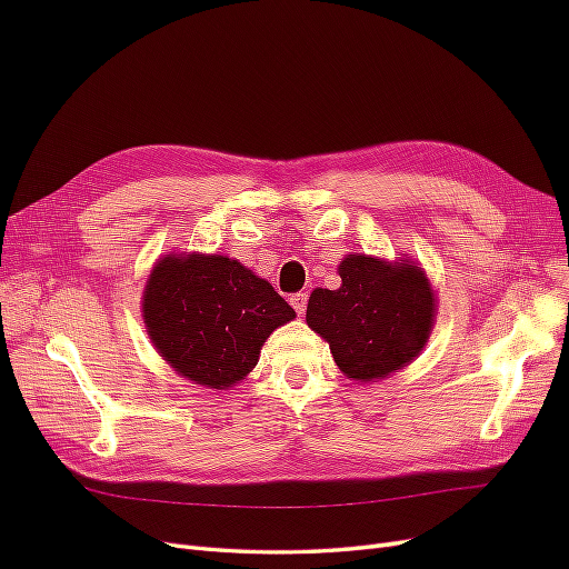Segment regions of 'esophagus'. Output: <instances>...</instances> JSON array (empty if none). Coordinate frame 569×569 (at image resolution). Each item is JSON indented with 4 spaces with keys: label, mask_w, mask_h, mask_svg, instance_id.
<instances>
[{
    "label": "esophagus",
    "mask_w": 569,
    "mask_h": 569,
    "mask_svg": "<svg viewBox=\"0 0 569 569\" xmlns=\"http://www.w3.org/2000/svg\"><path fill=\"white\" fill-rule=\"evenodd\" d=\"M289 303L295 306V311L301 316L303 311H306V303H308V295L306 291H297V295H291V299H289Z\"/></svg>",
    "instance_id": "esophagus-1"
}]
</instances>
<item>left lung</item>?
I'll list each match as a JSON object with an SVG mask.
<instances>
[{
  "mask_svg": "<svg viewBox=\"0 0 569 569\" xmlns=\"http://www.w3.org/2000/svg\"><path fill=\"white\" fill-rule=\"evenodd\" d=\"M339 289H316L306 322L330 343L341 372L380 380L418 356L432 330L435 297L425 272L403 261L347 256Z\"/></svg>",
  "mask_w": 569,
  "mask_h": 569,
  "instance_id": "1",
  "label": "left lung"
}]
</instances>
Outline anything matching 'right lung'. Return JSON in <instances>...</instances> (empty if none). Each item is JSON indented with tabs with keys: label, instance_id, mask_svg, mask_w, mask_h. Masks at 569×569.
I'll use <instances>...</instances> for the list:
<instances>
[{
	"label": "right lung",
	"instance_id": "right-lung-1",
	"mask_svg": "<svg viewBox=\"0 0 569 569\" xmlns=\"http://www.w3.org/2000/svg\"><path fill=\"white\" fill-rule=\"evenodd\" d=\"M159 353L197 385L226 389L258 363L272 330L295 318L270 282L226 256H166L144 291Z\"/></svg>",
	"mask_w": 569,
	"mask_h": 569
}]
</instances>
